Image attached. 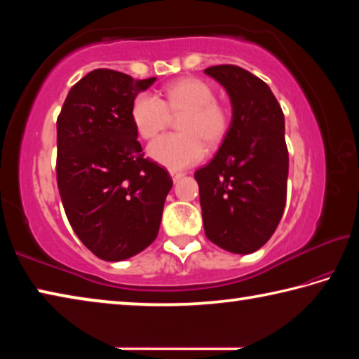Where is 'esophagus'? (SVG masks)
I'll list each match as a JSON object with an SVG mask.
<instances>
[{"label": "esophagus", "mask_w": 359, "mask_h": 359, "mask_svg": "<svg viewBox=\"0 0 359 359\" xmlns=\"http://www.w3.org/2000/svg\"><path fill=\"white\" fill-rule=\"evenodd\" d=\"M169 174H171V177H172V180H174V182H177L180 177H184V172H180V171H174V169H171V171H169Z\"/></svg>", "instance_id": "esophagus-1"}]
</instances>
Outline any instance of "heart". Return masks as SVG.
<instances>
[{
  "mask_svg": "<svg viewBox=\"0 0 359 359\" xmlns=\"http://www.w3.org/2000/svg\"><path fill=\"white\" fill-rule=\"evenodd\" d=\"M179 120L182 133L166 135L150 145L149 155L169 169H185L201 161L208 145L220 144L229 130V109L215 100V92L201 79H182L165 88V100L139 93L131 106V118L139 136L151 141Z\"/></svg>",
  "mask_w": 359,
  "mask_h": 359,
  "instance_id": "1",
  "label": "heart"
}]
</instances>
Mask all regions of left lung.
Instances as JSON below:
<instances>
[{"label":"left lung","instance_id":"8db88e82","mask_svg":"<svg viewBox=\"0 0 359 359\" xmlns=\"http://www.w3.org/2000/svg\"><path fill=\"white\" fill-rule=\"evenodd\" d=\"M233 104L229 130L209 165L194 172L204 233L231 253L263 247L287 203L288 149L282 107L267 83L234 65L210 66Z\"/></svg>","mask_w":359,"mask_h":359}]
</instances>
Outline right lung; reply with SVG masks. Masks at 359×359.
Listing matches in <instances>:
<instances>
[{
	"label": "right lung",
	"mask_w": 359,
	"mask_h": 359,
	"mask_svg": "<svg viewBox=\"0 0 359 359\" xmlns=\"http://www.w3.org/2000/svg\"><path fill=\"white\" fill-rule=\"evenodd\" d=\"M155 77L135 81L95 69L72 85L57 118V184L82 244L104 261H121L156 239L172 179L144 158L133 101Z\"/></svg>",
	"instance_id": "obj_1"
}]
</instances>
